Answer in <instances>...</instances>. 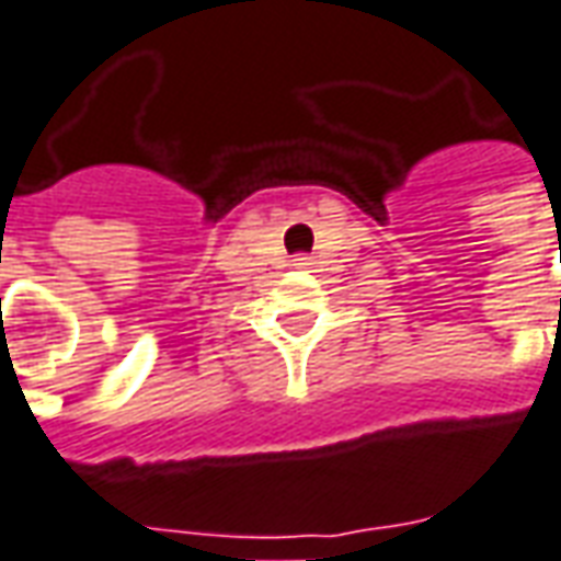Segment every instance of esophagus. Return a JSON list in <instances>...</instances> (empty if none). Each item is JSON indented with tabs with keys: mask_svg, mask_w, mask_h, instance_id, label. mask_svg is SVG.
Segmentation results:
<instances>
[{
	"mask_svg": "<svg viewBox=\"0 0 561 561\" xmlns=\"http://www.w3.org/2000/svg\"><path fill=\"white\" fill-rule=\"evenodd\" d=\"M294 267L309 270L312 267V257H309V254H294Z\"/></svg>",
	"mask_w": 561,
	"mask_h": 561,
	"instance_id": "obj_1",
	"label": "esophagus"
}]
</instances>
